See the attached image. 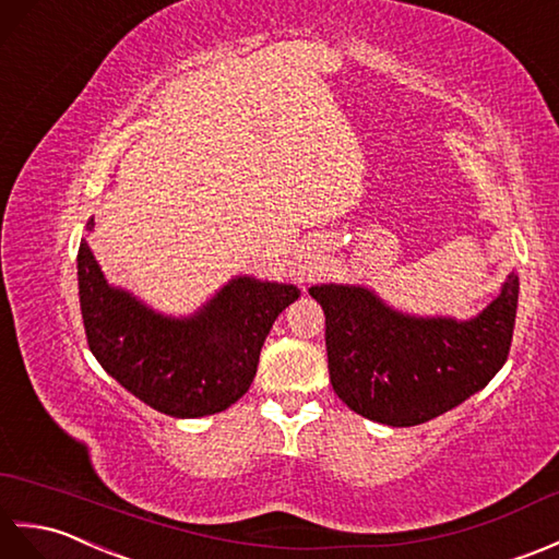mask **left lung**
<instances>
[{"mask_svg": "<svg viewBox=\"0 0 559 559\" xmlns=\"http://www.w3.org/2000/svg\"><path fill=\"white\" fill-rule=\"evenodd\" d=\"M325 311L330 382L340 400L384 426L406 428L462 404L510 356L519 280L468 322L394 313L361 287H311Z\"/></svg>", "mask_w": 559, "mask_h": 559, "instance_id": "obj_1", "label": "left lung"}]
</instances>
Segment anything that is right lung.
<instances>
[{"label":"right lung","instance_id":"right-lung-1","mask_svg":"<svg viewBox=\"0 0 559 559\" xmlns=\"http://www.w3.org/2000/svg\"><path fill=\"white\" fill-rule=\"evenodd\" d=\"M299 294L292 284L239 277L198 316L171 320L111 289L85 239L79 248L81 316L93 356L121 388L175 418L210 416L239 402L272 322Z\"/></svg>","mask_w":559,"mask_h":559}]
</instances>
